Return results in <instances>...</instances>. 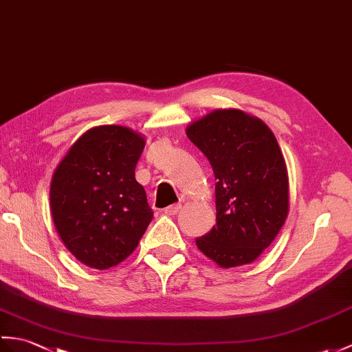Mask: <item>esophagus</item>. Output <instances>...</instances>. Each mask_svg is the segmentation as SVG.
<instances>
[{
    "instance_id": "esophagus-1",
    "label": "esophagus",
    "mask_w": 352,
    "mask_h": 352,
    "mask_svg": "<svg viewBox=\"0 0 352 352\" xmlns=\"http://www.w3.org/2000/svg\"><path fill=\"white\" fill-rule=\"evenodd\" d=\"M179 210H182V204H174V206H170V207L165 208V214H168V216H174V214H177V213H178Z\"/></svg>"
}]
</instances>
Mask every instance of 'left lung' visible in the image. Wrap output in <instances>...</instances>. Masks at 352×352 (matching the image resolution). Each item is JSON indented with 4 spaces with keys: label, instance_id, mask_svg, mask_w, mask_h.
Masks as SVG:
<instances>
[{
    "label": "left lung",
    "instance_id": "1",
    "mask_svg": "<svg viewBox=\"0 0 352 352\" xmlns=\"http://www.w3.org/2000/svg\"><path fill=\"white\" fill-rule=\"evenodd\" d=\"M186 133L216 178V225L196 246L219 267L253 263L289 210L288 170L276 136L263 120L240 109H216Z\"/></svg>",
    "mask_w": 352,
    "mask_h": 352
}]
</instances>
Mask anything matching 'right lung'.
Returning <instances> with one entry per match:
<instances>
[{
	"label": "right lung",
	"mask_w": 352,
	"mask_h": 352,
	"mask_svg": "<svg viewBox=\"0 0 352 352\" xmlns=\"http://www.w3.org/2000/svg\"><path fill=\"white\" fill-rule=\"evenodd\" d=\"M145 139L122 126L87 130L51 182V211L64 246L80 263L106 270L132 253L153 211L135 168Z\"/></svg>",
	"instance_id": "1"
}]
</instances>
